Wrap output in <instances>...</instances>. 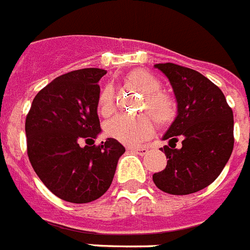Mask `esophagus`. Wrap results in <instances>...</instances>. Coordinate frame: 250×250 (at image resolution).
<instances>
[{
  "label": "esophagus",
  "mask_w": 250,
  "mask_h": 250,
  "mask_svg": "<svg viewBox=\"0 0 250 250\" xmlns=\"http://www.w3.org/2000/svg\"><path fill=\"white\" fill-rule=\"evenodd\" d=\"M129 152H132V153H138V155L144 156L148 152V148H128Z\"/></svg>",
  "instance_id": "34e87169"
}]
</instances>
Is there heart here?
Wrapping results in <instances>:
<instances>
[{"label": "heart", "mask_w": 250, "mask_h": 250, "mask_svg": "<svg viewBox=\"0 0 250 250\" xmlns=\"http://www.w3.org/2000/svg\"><path fill=\"white\" fill-rule=\"evenodd\" d=\"M129 83L144 93L142 108L149 112L160 125H170L177 115V104L171 95L161 91V81L155 74L146 70H133L128 76ZM98 111L101 115L108 117L114 111V89L104 86L98 97ZM106 135L127 146H136L149 139L153 133V122L148 115L136 117L118 115L104 125Z\"/></svg>", "instance_id": "heart-1"}]
</instances>
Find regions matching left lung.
I'll list each match as a JSON object with an SVG mask.
<instances>
[{
	"label": "left lung",
	"mask_w": 250,
	"mask_h": 250,
	"mask_svg": "<svg viewBox=\"0 0 250 250\" xmlns=\"http://www.w3.org/2000/svg\"><path fill=\"white\" fill-rule=\"evenodd\" d=\"M169 80L177 117L164 133L167 167L153 174L160 190L173 195L197 193L212 184L233 149V112L223 91L199 72L165 62L155 64ZM181 140V146L175 143Z\"/></svg>",
	"instance_id": "8db88e82"
}]
</instances>
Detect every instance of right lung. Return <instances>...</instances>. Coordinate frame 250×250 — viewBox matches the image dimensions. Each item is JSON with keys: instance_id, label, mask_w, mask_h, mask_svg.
Instances as JSON below:
<instances>
[{"instance_id": "1", "label": "right lung", "mask_w": 250, "mask_h": 250, "mask_svg": "<svg viewBox=\"0 0 250 250\" xmlns=\"http://www.w3.org/2000/svg\"><path fill=\"white\" fill-rule=\"evenodd\" d=\"M104 74V69L85 68L57 77L35 95L26 118L30 163L62 201L89 203L102 197L125 152L112 138L90 144L102 131L97 108ZM83 141L88 146H81Z\"/></svg>"}]
</instances>
